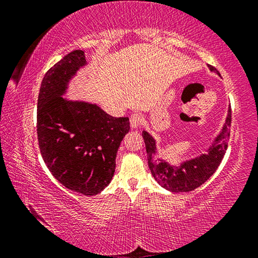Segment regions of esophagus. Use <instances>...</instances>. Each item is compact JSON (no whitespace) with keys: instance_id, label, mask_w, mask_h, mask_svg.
<instances>
[{"instance_id":"esophagus-1","label":"esophagus","mask_w":258,"mask_h":258,"mask_svg":"<svg viewBox=\"0 0 258 258\" xmlns=\"http://www.w3.org/2000/svg\"><path fill=\"white\" fill-rule=\"evenodd\" d=\"M130 123H131V127L133 130L138 128L140 125L142 124V116L140 113H133L130 118Z\"/></svg>"}]
</instances>
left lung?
<instances>
[{
    "instance_id": "1",
    "label": "left lung",
    "mask_w": 258,
    "mask_h": 258,
    "mask_svg": "<svg viewBox=\"0 0 258 258\" xmlns=\"http://www.w3.org/2000/svg\"><path fill=\"white\" fill-rule=\"evenodd\" d=\"M208 67L211 72L218 73L215 67ZM230 126L231 106L221 132L213 140L212 145H209L206 154L182 160L177 165H173L163 158L156 159L158 155L156 139L149 132L143 131L142 137L146 143L148 165L156 182L169 192H189L203 185L215 173L223 159L228 148Z\"/></svg>"
}]
</instances>
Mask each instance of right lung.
Masks as SVG:
<instances>
[{"label": "right lung", "instance_id": "1", "mask_svg": "<svg viewBox=\"0 0 258 258\" xmlns=\"http://www.w3.org/2000/svg\"><path fill=\"white\" fill-rule=\"evenodd\" d=\"M85 53L64 55L43 78L37 100V139L52 175L67 189L95 196L111 182L117 151L130 131L128 117H112L97 103L63 97Z\"/></svg>", "mask_w": 258, "mask_h": 258}]
</instances>
